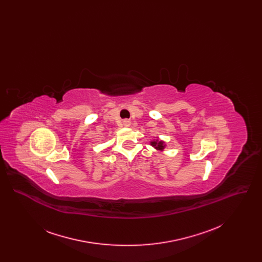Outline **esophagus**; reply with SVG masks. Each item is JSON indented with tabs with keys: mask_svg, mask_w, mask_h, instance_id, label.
I'll return each instance as SVG.
<instances>
[{
	"mask_svg": "<svg viewBox=\"0 0 262 262\" xmlns=\"http://www.w3.org/2000/svg\"><path fill=\"white\" fill-rule=\"evenodd\" d=\"M123 125H124V126H129V125H130V122L127 121V120H125V121L123 122Z\"/></svg>",
	"mask_w": 262,
	"mask_h": 262,
	"instance_id": "esophagus-1",
	"label": "esophagus"
}]
</instances>
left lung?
Masks as SVG:
<instances>
[{"label": "left lung", "mask_w": 262, "mask_h": 262, "mask_svg": "<svg viewBox=\"0 0 262 262\" xmlns=\"http://www.w3.org/2000/svg\"><path fill=\"white\" fill-rule=\"evenodd\" d=\"M151 145L154 146L156 149L163 150L165 145H164V142L163 141H158V140H155V141H151Z\"/></svg>", "instance_id": "obj_1"}]
</instances>
